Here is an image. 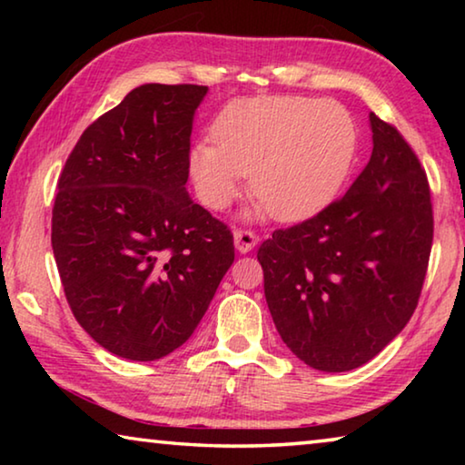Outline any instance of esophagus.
<instances>
[{"instance_id":"obj_1","label":"esophagus","mask_w":465,"mask_h":465,"mask_svg":"<svg viewBox=\"0 0 465 465\" xmlns=\"http://www.w3.org/2000/svg\"><path fill=\"white\" fill-rule=\"evenodd\" d=\"M233 242H235V248H238L242 254H246V252L254 250V246L258 243V235L252 230H235Z\"/></svg>"}]
</instances>
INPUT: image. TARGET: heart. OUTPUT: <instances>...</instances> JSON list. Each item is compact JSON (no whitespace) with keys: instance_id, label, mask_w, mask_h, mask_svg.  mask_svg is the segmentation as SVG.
I'll use <instances>...</instances> for the list:
<instances>
[{"instance_id":"obj_1","label":"heart","mask_w":465,"mask_h":465,"mask_svg":"<svg viewBox=\"0 0 465 465\" xmlns=\"http://www.w3.org/2000/svg\"><path fill=\"white\" fill-rule=\"evenodd\" d=\"M188 155L199 199L223 211L250 191L279 222H303L341 193L357 157L352 114L332 100L261 96L227 106Z\"/></svg>"}]
</instances>
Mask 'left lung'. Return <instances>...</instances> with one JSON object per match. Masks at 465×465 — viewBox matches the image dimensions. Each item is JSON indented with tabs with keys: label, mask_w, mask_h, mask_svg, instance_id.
<instances>
[{
	"label": "left lung",
	"mask_w": 465,
	"mask_h": 465,
	"mask_svg": "<svg viewBox=\"0 0 465 465\" xmlns=\"http://www.w3.org/2000/svg\"><path fill=\"white\" fill-rule=\"evenodd\" d=\"M369 121L373 152L346 194L258 248L274 326L318 371L371 361L412 318L427 277V172L393 124Z\"/></svg>",
	"instance_id": "obj_1"
}]
</instances>
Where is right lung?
I'll use <instances>...</instances> for the list:
<instances>
[{"label": "right lung", "instance_id": "add662e5", "mask_svg": "<svg viewBox=\"0 0 465 465\" xmlns=\"http://www.w3.org/2000/svg\"><path fill=\"white\" fill-rule=\"evenodd\" d=\"M207 85L145 84L82 133L57 183L51 243L75 320L116 357L183 346L230 269L233 233L186 191Z\"/></svg>", "mask_w": 465, "mask_h": 465}]
</instances>
